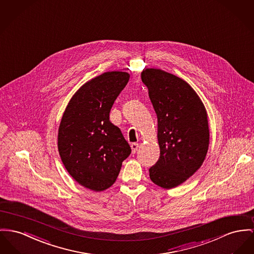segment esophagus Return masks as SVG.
I'll list each match as a JSON object with an SVG mask.
<instances>
[{
  "label": "esophagus",
  "mask_w": 254,
  "mask_h": 254,
  "mask_svg": "<svg viewBox=\"0 0 254 254\" xmlns=\"http://www.w3.org/2000/svg\"><path fill=\"white\" fill-rule=\"evenodd\" d=\"M131 147H132V152H136V151H137V148H138V143L133 142V143L131 144Z\"/></svg>",
  "instance_id": "esophagus-1"
}]
</instances>
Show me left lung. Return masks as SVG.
<instances>
[{
	"label": "left lung",
	"mask_w": 254,
	"mask_h": 254,
	"mask_svg": "<svg viewBox=\"0 0 254 254\" xmlns=\"http://www.w3.org/2000/svg\"><path fill=\"white\" fill-rule=\"evenodd\" d=\"M141 80L158 118L160 158L149 176L156 185L171 189L202 165L209 146L206 110L190 85L172 74L149 68Z\"/></svg>",
	"instance_id": "1"
}]
</instances>
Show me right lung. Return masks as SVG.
<instances>
[{"mask_svg":"<svg viewBox=\"0 0 254 254\" xmlns=\"http://www.w3.org/2000/svg\"><path fill=\"white\" fill-rule=\"evenodd\" d=\"M126 72H106L85 83L71 98L59 128L58 146L69 174L82 186L101 191L112 186L131 154L111 109L129 81Z\"/></svg>","mask_w":254,"mask_h":254,"instance_id":"obj_1","label":"right lung"}]
</instances>
